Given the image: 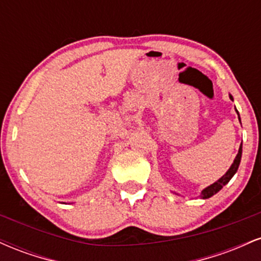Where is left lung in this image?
I'll use <instances>...</instances> for the list:
<instances>
[{"instance_id":"left-lung-1","label":"left lung","mask_w":261,"mask_h":261,"mask_svg":"<svg viewBox=\"0 0 261 261\" xmlns=\"http://www.w3.org/2000/svg\"><path fill=\"white\" fill-rule=\"evenodd\" d=\"M229 98H230V99H233V97L230 94H229ZM236 112H237V109H236ZM237 114H238V112H237ZM238 118H239V114H238ZM239 120H241V118H239ZM241 158H242V145H241V147H239L238 154L236 155V158H234V161H233L232 166H230V168L227 170L226 174H224L222 178L218 179L217 181H215L214 184H211L210 187L203 189V190L201 191V195H200V196H201L202 199H208V197H211L212 195H215V194L218 193V191H220L221 189H222L224 185H226L227 182L230 180V179H232V176L236 174V172L238 170L239 163H241Z\"/></svg>"}]
</instances>
